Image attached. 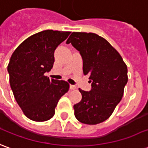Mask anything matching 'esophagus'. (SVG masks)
Segmentation results:
<instances>
[{
  "instance_id": "esophagus-1",
  "label": "esophagus",
  "mask_w": 148,
  "mask_h": 148,
  "mask_svg": "<svg viewBox=\"0 0 148 148\" xmlns=\"http://www.w3.org/2000/svg\"><path fill=\"white\" fill-rule=\"evenodd\" d=\"M69 88L71 89V90H74V89L76 88V87L75 85H72V84H70V85H69Z\"/></svg>"
}]
</instances>
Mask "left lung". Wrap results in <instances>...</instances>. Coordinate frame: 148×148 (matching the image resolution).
<instances>
[{"label":"left lung","mask_w":148,"mask_h":148,"mask_svg":"<svg viewBox=\"0 0 148 148\" xmlns=\"http://www.w3.org/2000/svg\"><path fill=\"white\" fill-rule=\"evenodd\" d=\"M66 44L79 52L83 72L89 75L91 91L79 89L80 102L73 106L75 116L85 124H97L112 114L127 83V68L121 56L105 39L92 32H72Z\"/></svg>","instance_id":"left-lung-1"}]
</instances>
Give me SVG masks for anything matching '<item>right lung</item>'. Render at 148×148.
<instances>
[{
	"instance_id": "add662e5",
	"label": "right lung",
	"mask_w": 148,
	"mask_h": 148,
	"mask_svg": "<svg viewBox=\"0 0 148 148\" xmlns=\"http://www.w3.org/2000/svg\"><path fill=\"white\" fill-rule=\"evenodd\" d=\"M70 32L45 30L29 36L16 49L8 65L9 83L24 114L36 122L55 114L60 97L69 88L64 80L45 76L53 67L54 52Z\"/></svg>"
}]
</instances>
